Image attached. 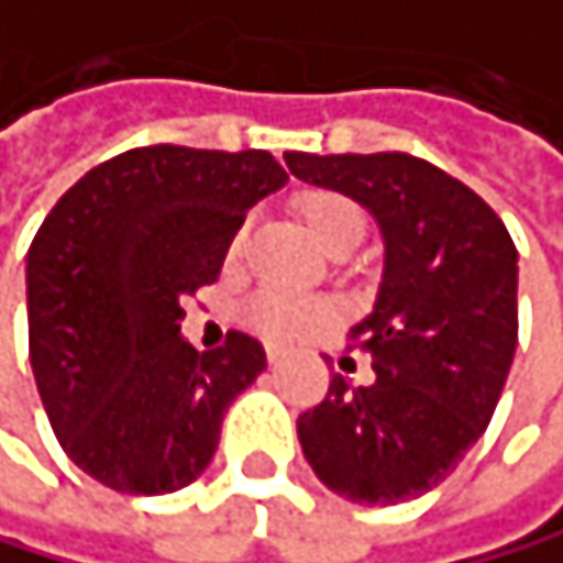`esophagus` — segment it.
I'll list each match as a JSON object with an SVG mask.
<instances>
[{
    "label": "esophagus",
    "instance_id": "1",
    "mask_svg": "<svg viewBox=\"0 0 563 563\" xmlns=\"http://www.w3.org/2000/svg\"><path fill=\"white\" fill-rule=\"evenodd\" d=\"M284 356H287V350H284V345H266V360H269L273 366H276L279 360H284Z\"/></svg>",
    "mask_w": 563,
    "mask_h": 563
}]
</instances>
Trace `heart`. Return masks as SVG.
<instances>
[{"label": "heart", "mask_w": 563, "mask_h": 563, "mask_svg": "<svg viewBox=\"0 0 563 563\" xmlns=\"http://www.w3.org/2000/svg\"><path fill=\"white\" fill-rule=\"evenodd\" d=\"M300 210H305V221H308V231L314 234V242L321 249H329L332 242L339 239H363V210L350 200V197H339V194H308L300 200ZM242 239H245V228L234 231L231 239V252L242 249ZM324 308L314 305L308 297H297V294H287V290H276V287H266L258 290L245 300L242 308V318L249 329L263 332V335H273V339H297L311 332L314 324L321 321Z\"/></svg>", "instance_id": "obj_1"}]
</instances>
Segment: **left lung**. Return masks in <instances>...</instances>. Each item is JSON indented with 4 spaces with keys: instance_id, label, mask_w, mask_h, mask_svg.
Returning a JSON list of instances; mask_svg holds the SVG:
<instances>
[{
    "instance_id": "1",
    "label": "left lung",
    "mask_w": 563,
    "mask_h": 563,
    "mask_svg": "<svg viewBox=\"0 0 563 563\" xmlns=\"http://www.w3.org/2000/svg\"><path fill=\"white\" fill-rule=\"evenodd\" d=\"M287 168L369 210L384 239L374 311L350 335L374 384L335 374L297 419L324 488L360 505H398L446 481L488 429L516 356L519 252L474 189L415 155H308Z\"/></svg>"
}]
</instances>
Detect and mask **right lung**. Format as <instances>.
I'll use <instances>...</instances> for the list:
<instances>
[{"mask_svg": "<svg viewBox=\"0 0 563 563\" xmlns=\"http://www.w3.org/2000/svg\"><path fill=\"white\" fill-rule=\"evenodd\" d=\"M284 186L269 152L152 144L89 168L33 234V380L62 450L99 485L168 495L207 471L266 353L245 332L197 353L183 297L218 279L245 213Z\"/></svg>", "mask_w": 563, "mask_h": 563, "instance_id": "obj_1", "label": "right lung"}]
</instances>
